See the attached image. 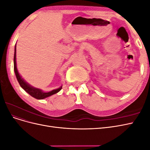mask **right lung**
I'll use <instances>...</instances> for the list:
<instances>
[{"label": "right lung", "instance_id": "right-lung-1", "mask_svg": "<svg viewBox=\"0 0 150 150\" xmlns=\"http://www.w3.org/2000/svg\"><path fill=\"white\" fill-rule=\"evenodd\" d=\"M13 70H14L16 76L17 78V79L19 82L21 87L23 89L25 92L29 94L33 98L38 99H43L44 98H46L47 97H49L52 96V95L56 94L59 91H60L61 89H62V86L59 87L57 89L52 90L51 91L45 93L42 91V89L36 88L30 85L29 83H28L26 81L22 78L21 76L18 72L17 68V64H16V45L15 46V49H14V56H13Z\"/></svg>", "mask_w": 150, "mask_h": 150}]
</instances>
